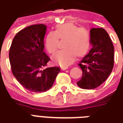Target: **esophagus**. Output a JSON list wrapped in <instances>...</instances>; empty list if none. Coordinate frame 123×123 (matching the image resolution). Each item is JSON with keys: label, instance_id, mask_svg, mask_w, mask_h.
<instances>
[{"label": "esophagus", "instance_id": "1", "mask_svg": "<svg viewBox=\"0 0 123 123\" xmlns=\"http://www.w3.org/2000/svg\"><path fill=\"white\" fill-rule=\"evenodd\" d=\"M67 69H68V67H61V69L62 70H66Z\"/></svg>", "mask_w": 123, "mask_h": 123}]
</instances>
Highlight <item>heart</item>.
I'll use <instances>...</instances> for the list:
<instances>
[{
  "label": "heart",
  "mask_w": 123,
  "mask_h": 123,
  "mask_svg": "<svg viewBox=\"0 0 123 123\" xmlns=\"http://www.w3.org/2000/svg\"><path fill=\"white\" fill-rule=\"evenodd\" d=\"M59 39H65L63 50L52 56V61L58 65L66 67L71 64L76 56H82L88 52L91 45V36L84 28H78L73 23L61 24L54 32H49L46 36L45 46L50 54L57 50Z\"/></svg>",
  "instance_id": "b5f03b06"
}]
</instances>
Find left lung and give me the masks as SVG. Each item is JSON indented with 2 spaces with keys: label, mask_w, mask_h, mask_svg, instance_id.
Wrapping results in <instances>:
<instances>
[{
  "label": "left lung",
  "mask_w": 123,
  "mask_h": 123,
  "mask_svg": "<svg viewBox=\"0 0 123 123\" xmlns=\"http://www.w3.org/2000/svg\"><path fill=\"white\" fill-rule=\"evenodd\" d=\"M90 36L93 47L78 64L82 70V77L77 85L85 89H95L102 84L114 65V47L106 31L102 28H93Z\"/></svg>",
  "instance_id": "obj_1"
}]
</instances>
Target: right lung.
<instances>
[{
    "instance_id": "obj_1",
    "label": "right lung",
    "mask_w": 123,
    "mask_h": 123,
    "mask_svg": "<svg viewBox=\"0 0 123 123\" xmlns=\"http://www.w3.org/2000/svg\"><path fill=\"white\" fill-rule=\"evenodd\" d=\"M47 26H29L15 35L9 51L11 69L17 81L26 89L34 93L45 92L51 88L58 67L45 68L50 61L43 51V39Z\"/></svg>"
}]
</instances>
